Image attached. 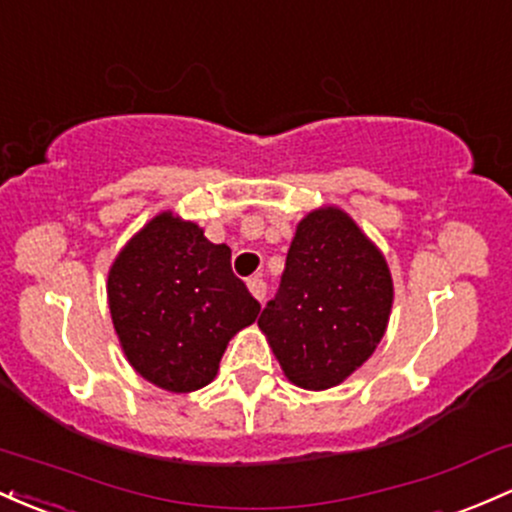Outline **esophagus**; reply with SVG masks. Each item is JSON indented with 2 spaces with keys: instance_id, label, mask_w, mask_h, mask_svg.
<instances>
[{
  "instance_id": "obj_1",
  "label": "esophagus",
  "mask_w": 512,
  "mask_h": 512,
  "mask_svg": "<svg viewBox=\"0 0 512 512\" xmlns=\"http://www.w3.org/2000/svg\"><path fill=\"white\" fill-rule=\"evenodd\" d=\"M247 289H250V294L255 296L257 301H265V296H267V284L262 282V279H257V277H252V279H247Z\"/></svg>"
}]
</instances>
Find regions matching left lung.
I'll return each mask as SVG.
<instances>
[{"instance_id": "left-lung-1", "label": "left lung", "mask_w": 512, "mask_h": 512, "mask_svg": "<svg viewBox=\"0 0 512 512\" xmlns=\"http://www.w3.org/2000/svg\"><path fill=\"white\" fill-rule=\"evenodd\" d=\"M391 306L384 252L350 213L320 206L296 223L279 294L257 325L291 384L325 391L374 355Z\"/></svg>"}]
</instances>
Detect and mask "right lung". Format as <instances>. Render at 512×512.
<instances>
[{
    "label": "right lung",
    "mask_w": 512,
    "mask_h": 512,
    "mask_svg": "<svg viewBox=\"0 0 512 512\" xmlns=\"http://www.w3.org/2000/svg\"><path fill=\"white\" fill-rule=\"evenodd\" d=\"M111 323L128 364L170 393L211 384L233 335L260 303L230 269V247L172 209L121 247L106 279Z\"/></svg>",
    "instance_id": "1"
}]
</instances>
